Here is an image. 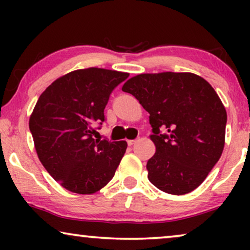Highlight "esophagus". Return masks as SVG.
Segmentation results:
<instances>
[{"instance_id":"34e87169","label":"esophagus","mask_w":250,"mask_h":250,"mask_svg":"<svg viewBox=\"0 0 250 250\" xmlns=\"http://www.w3.org/2000/svg\"><path fill=\"white\" fill-rule=\"evenodd\" d=\"M136 141H138V140H128L127 143H128V146H133Z\"/></svg>"}]
</instances>
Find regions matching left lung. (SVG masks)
Instances as JSON below:
<instances>
[{"label":"left lung","mask_w":250,"mask_h":250,"mask_svg":"<svg viewBox=\"0 0 250 250\" xmlns=\"http://www.w3.org/2000/svg\"><path fill=\"white\" fill-rule=\"evenodd\" d=\"M149 112L156 153L148 179L170 194L193 191L223 152L227 111L211 85L191 73L141 74L123 85Z\"/></svg>","instance_id":"1"}]
</instances>
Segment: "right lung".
<instances>
[{
	"label": "right lung",
	"mask_w": 250,
	"mask_h": 250,
	"mask_svg": "<svg viewBox=\"0 0 250 250\" xmlns=\"http://www.w3.org/2000/svg\"><path fill=\"white\" fill-rule=\"evenodd\" d=\"M128 76L102 68L75 70L54 81L37 100L29 118L37 156L64 189L91 194L114 177L127 143L93 134L104 122L111 92Z\"/></svg>",
	"instance_id": "add662e5"
}]
</instances>
